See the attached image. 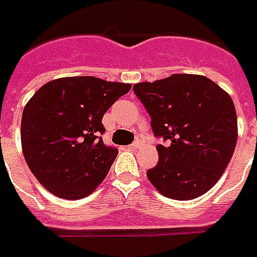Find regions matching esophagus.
Wrapping results in <instances>:
<instances>
[{"label": "esophagus", "instance_id": "obj_1", "mask_svg": "<svg viewBox=\"0 0 257 257\" xmlns=\"http://www.w3.org/2000/svg\"><path fill=\"white\" fill-rule=\"evenodd\" d=\"M141 144H143V137H137V138H136V141L132 144V147H133V148H138V147H140Z\"/></svg>", "mask_w": 257, "mask_h": 257}]
</instances>
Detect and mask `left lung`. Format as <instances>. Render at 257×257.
<instances>
[{
	"instance_id": "8db88e82",
	"label": "left lung",
	"mask_w": 257,
	"mask_h": 257,
	"mask_svg": "<svg viewBox=\"0 0 257 257\" xmlns=\"http://www.w3.org/2000/svg\"><path fill=\"white\" fill-rule=\"evenodd\" d=\"M134 94L151 116L159 144L158 165L147 172L162 195L190 201L203 195L223 176L238 137L231 96L199 74H172L138 83Z\"/></svg>"
}]
</instances>
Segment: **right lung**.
<instances>
[{"label":"right lung","instance_id":"1","mask_svg":"<svg viewBox=\"0 0 257 257\" xmlns=\"http://www.w3.org/2000/svg\"><path fill=\"white\" fill-rule=\"evenodd\" d=\"M132 84L79 76L44 84L22 114V151L40 184L62 199L90 195L117 156L106 147L102 117Z\"/></svg>","mask_w":257,"mask_h":257}]
</instances>
